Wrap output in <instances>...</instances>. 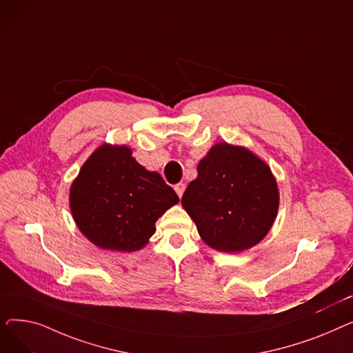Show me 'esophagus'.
I'll list each match as a JSON object with an SVG mask.
<instances>
[{"label":"esophagus","mask_w":353,"mask_h":353,"mask_svg":"<svg viewBox=\"0 0 353 353\" xmlns=\"http://www.w3.org/2000/svg\"><path fill=\"white\" fill-rule=\"evenodd\" d=\"M184 189H186V184H184V183H179V184H176V186H174V190H176V193H177L179 197L183 196Z\"/></svg>","instance_id":"esophagus-1"}]
</instances>
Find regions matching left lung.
<instances>
[{"instance_id":"obj_1","label":"left lung","mask_w":353,"mask_h":353,"mask_svg":"<svg viewBox=\"0 0 353 353\" xmlns=\"http://www.w3.org/2000/svg\"><path fill=\"white\" fill-rule=\"evenodd\" d=\"M197 173L181 205L205 243L233 253L261 242L279 208V192L268 164L248 148L217 143L200 160Z\"/></svg>"}]
</instances>
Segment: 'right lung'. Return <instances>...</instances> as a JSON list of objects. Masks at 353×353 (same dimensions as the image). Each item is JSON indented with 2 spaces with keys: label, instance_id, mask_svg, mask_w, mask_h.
Returning a JSON list of instances; mask_svg holds the SVG:
<instances>
[{
  "label": "right lung",
  "instance_id": "right-lung-1",
  "mask_svg": "<svg viewBox=\"0 0 353 353\" xmlns=\"http://www.w3.org/2000/svg\"><path fill=\"white\" fill-rule=\"evenodd\" d=\"M179 201L156 172L125 145L104 144L84 163L70 190V208L81 233L101 249L134 252L147 245L156 220Z\"/></svg>",
  "mask_w": 353,
  "mask_h": 353
}]
</instances>
